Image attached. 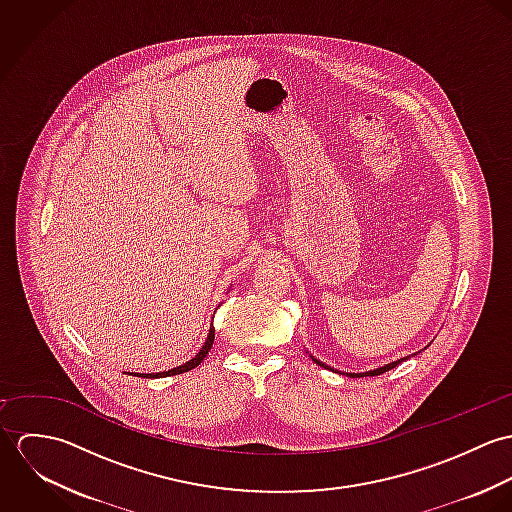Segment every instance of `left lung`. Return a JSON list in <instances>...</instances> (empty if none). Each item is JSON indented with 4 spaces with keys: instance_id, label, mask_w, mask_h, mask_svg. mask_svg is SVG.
<instances>
[{
    "instance_id": "8db88e82",
    "label": "left lung",
    "mask_w": 512,
    "mask_h": 512,
    "mask_svg": "<svg viewBox=\"0 0 512 512\" xmlns=\"http://www.w3.org/2000/svg\"><path fill=\"white\" fill-rule=\"evenodd\" d=\"M313 361H315V363H317V365H319V366H325V368H329V366L323 365V363H319V361H317V359H313ZM402 361H406V359H400V361H394V363H390V365L380 366V368H376V370H370V372H361V374H355V372H353V374H351V372H349V376H353V378H357V376H378V374H382V372H386V370H390V368H394V366L400 365V363H402Z\"/></svg>"
}]
</instances>
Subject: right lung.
Wrapping results in <instances>:
<instances>
[{
  "mask_svg": "<svg viewBox=\"0 0 512 512\" xmlns=\"http://www.w3.org/2000/svg\"><path fill=\"white\" fill-rule=\"evenodd\" d=\"M213 341H215V327H211V331H209V337H207V341H205V345H203V349L189 361V363H185V365L177 366V368H171V370H165V372H159V374H132V376H144V378H153V376H173V374H181V372H187V370H191V368H195V366L201 365L203 361H205V357L209 355V351H211V347H213Z\"/></svg>",
  "mask_w": 512,
  "mask_h": 512,
  "instance_id": "1",
  "label": "right lung"
}]
</instances>
